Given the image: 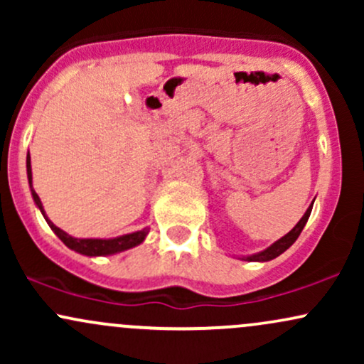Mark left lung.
<instances>
[{
	"instance_id": "obj_1",
	"label": "left lung",
	"mask_w": 364,
	"mask_h": 364,
	"mask_svg": "<svg viewBox=\"0 0 364 364\" xmlns=\"http://www.w3.org/2000/svg\"><path fill=\"white\" fill-rule=\"evenodd\" d=\"M311 208H313V203L308 207V210L304 212V215L299 219V223L296 224L286 236H282L281 240L275 241V243L270 245L269 248L263 250V252L250 255V257H243V260H246V262H269V260H274V258H277L279 255H282L292 243H294L296 240H298V236L301 235L304 224L308 223V217H310V214H311Z\"/></svg>"
}]
</instances>
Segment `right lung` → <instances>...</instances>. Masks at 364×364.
I'll return each mask as SVG.
<instances>
[{"label": "right lung", "instance_id": "right-lung-1", "mask_svg": "<svg viewBox=\"0 0 364 364\" xmlns=\"http://www.w3.org/2000/svg\"><path fill=\"white\" fill-rule=\"evenodd\" d=\"M27 178H28V186H31L32 198H34L36 205L39 207V210L43 212L46 223H48L49 228L53 229L54 235L60 237L63 243L68 246L70 250H73V252L87 255V257H106V255H114V253L124 252V250H129V248H133V246L140 245L141 241L145 240V236L149 235V228H144L141 231L129 232V235H123V236H118V237H111V240L70 236L68 232H65L63 229L58 228V225H54L51 220L48 219V215H46L43 202H41L39 195H37L34 188H32V168H31V156H28V154H27Z\"/></svg>", "mask_w": 364, "mask_h": 364}]
</instances>
